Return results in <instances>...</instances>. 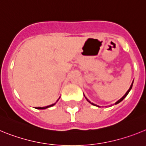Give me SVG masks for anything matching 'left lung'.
<instances>
[{
  "label": "left lung",
  "instance_id": "left-lung-1",
  "mask_svg": "<svg viewBox=\"0 0 146 146\" xmlns=\"http://www.w3.org/2000/svg\"><path fill=\"white\" fill-rule=\"evenodd\" d=\"M132 85H133V82H132V83H131V86H130L129 89L128 91H126V94H124V95H123V97L121 98V99H119V100H118V101H117V102H116L115 103V104H118V103H119V102H121V101H122V100H123V99H124V98H125V97H126V96H127V95H128V94H129V93L130 90H131V88H132ZM84 96H85V95H84ZM85 97H86V96H85ZM86 99H87V101H88V102H89V103H91V104H93V105H95V106H97V105H96V104H94V103L91 102L89 101L88 99H87V98H86ZM98 107H99V106H98Z\"/></svg>",
  "mask_w": 146,
  "mask_h": 146
}]
</instances>
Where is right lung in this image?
Masks as SVG:
<instances>
[{
  "instance_id": "right-lung-1",
  "label": "right lung",
  "mask_w": 146,
  "mask_h": 146,
  "mask_svg": "<svg viewBox=\"0 0 146 146\" xmlns=\"http://www.w3.org/2000/svg\"><path fill=\"white\" fill-rule=\"evenodd\" d=\"M55 103H54V104H50V105H49V106H46V107H43V108H36V109H39V110H44V109H46V108H50V107L53 106V105H55Z\"/></svg>"
}]
</instances>
